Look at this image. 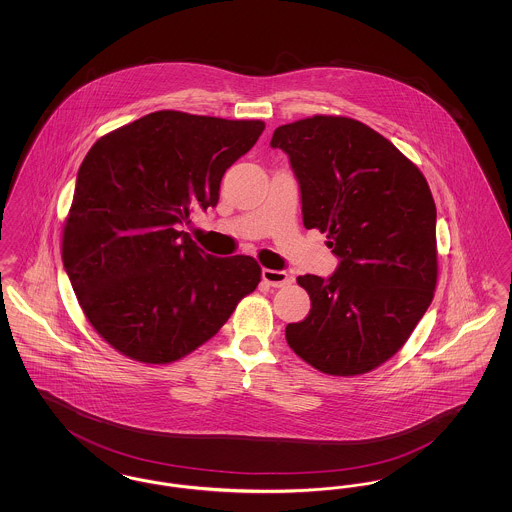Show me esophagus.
Instances as JSON below:
<instances>
[{"instance_id":"1","label":"esophagus","mask_w":512,"mask_h":512,"mask_svg":"<svg viewBox=\"0 0 512 512\" xmlns=\"http://www.w3.org/2000/svg\"><path fill=\"white\" fill-rule=\"evenodd\" d=\"M263 280H265V284L272 286V288H282V286H286V284L292 282V278H290L288 272H284V270H272V268H263Z\"/></svg>"}]
</instances>
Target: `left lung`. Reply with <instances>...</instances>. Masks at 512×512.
<instances>
[{"mask_svg":"<svg viewBox=\"0 0 512 512\" xmlns=\"http://www.w3.org/2000/svg\"><path fill=\"white\" fill-rule=\"evenodd\" d=\"M270 146L288 153L305 228L340 257L330 278L305 274V320L288 345L332 376H359L391 359L430 307L438 284L436 203L424 174L363 122L315 115L282 124Z\"/></svg>","mask_w":512,"mask_h":512,"instance_id":"1","label":"left lung"}]
</instances>
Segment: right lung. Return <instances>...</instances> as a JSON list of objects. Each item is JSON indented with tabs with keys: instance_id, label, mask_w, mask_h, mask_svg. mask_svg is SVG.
Listing matches in <instances>:
<instances>
[{
	"instance_id": "1",
	"label": "right lung",
	"mask_w": 512,
	"mask_h": 512,
	"mask_svg": "<svg viewBox=\"0 0 512 512\" xmlns=\"http://www.w3.org/2000/svg\"><path fill=\"white\" fill-rule=\"evenodd\" d=\"M263 130V121L155 111L90 147L61 255L82 313L124 357H186L259 286L253 257L207 255L178 224L219 203L224 172Z\"/></svg>"
}]
</instances>
